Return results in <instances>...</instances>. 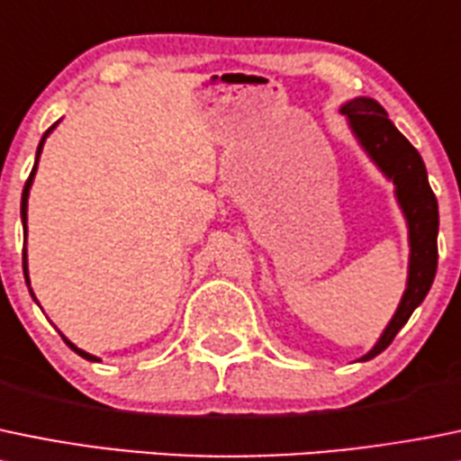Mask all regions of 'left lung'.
Instances as JSON below:
<instances>
[{
	"label": "left lung",
	"instance_id": "8db88e82",
	"mask_svg": "<svg viewBox=\"0 0 461 461\" xmlns=\"http://www.w3.org/2000/svg\"><path fill=\"white\" fill-rule=\"evenodd\" d=\"M339 112L347 117L351 132L363 146L365 153L369 155V159L381 168L387 180L394 182V194L405 222H408L410 239L405 293L378 342L374 344L369 354L360 358V363H365V360L376 358L381 351L390 347L394 335L403 329L414 308L426 299L428 290L435 281L439 209H437V198L430 189V182H428L426 164H423L421 155L396 131L394 123L387 119V112L383 110L381 103L367 96H358L354 101L344 103Z\"/></svg>",
	"mask_w": 461,
	"mask_h": 461
}]
</instances>
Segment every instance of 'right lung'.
Segmentation results:
<instances>
[{"label":"right lung","mask_w":461,"mask_h":461,"mask_svg":"<svg viewBox=\"0 0 461 461\" xmlns=\"http://www.w3.org/2000/svg\"><path fill=\"white\" fill-rule=\"evenodd\" d=\"M58 123H53L51 128H49L47 132H44L42 135V140H40V146H38V153H35V164H33V171H31V176H29V180H26V185H24V191H22V227H24V240H26V209H29V191H31V185H33V177H35V171H38V159H40V153H42V146H44V141H47V137H49V132L53 131V128H56ZM22 263H24V279H26V285H29V266H26V248H24V257H22ZM31 294H33V290H31ZM35 299V297H33ZM35 302H38V299H35ZM62 335V333H60ZM62 339H65L67 342V347H69L71 351H76V354L80 356V358H85V360H92V363H96V356H92V354H87V351H83V349H78V347H76L74 342H69V339L65 338V335H62Z\"/></svg>","instance_id":"obj_1"}]
</instances>
